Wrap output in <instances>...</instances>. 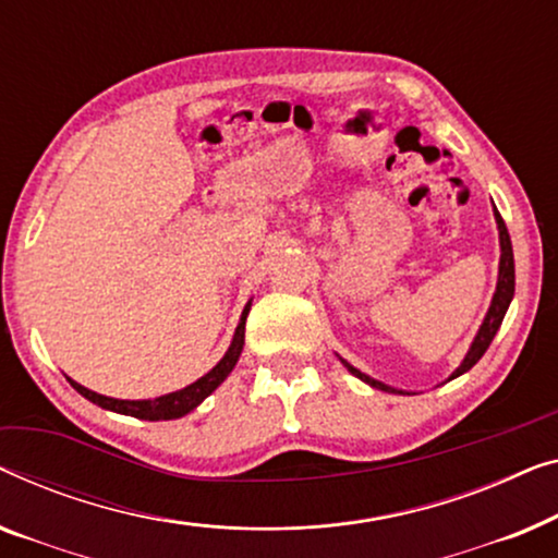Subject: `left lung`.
I'll return each mask as SVG.
<instances>
[{
  "mask_svg": "<svg viewBox=\"0 0 558 558\" xmlns=\"http://www.w3.org/2000/svg\"><path fill=\"white\" fill-rule=\"evenodd\" d=\"M493 217H496V225H498V242H500V263H498V282H496V293H493L490 308H488V313H485L483 324H481V328H477V333H475L473 343H470V349H468L465 359H462V361H460V366L454 368V372L450 374V379H458L460 374L470 372V368H473V366L477 364V361H481V356L485 354V351H488L490 341H493V336L498 333L500 324H504L506 311H508V305H511V301H513V293H515V265H513V245H511V234H508L504 217L498 215V209H496V207H493ZM339 359H341V356H339ZM341 364L347 366L351 374L359 376L361 381H366L368 387L381 389V391H391V395H407V391H402V389H395V387H389V384L376 381V379H372V376H368V374L359 372V368H356V366H351L347 359H341ZM450 379H447V381H450Z\"/></svg>",
  "mask_w": 558,
  "mask_h": 558,
  "instance_id": "1",
  "label": "left lung"
}]
</instances>
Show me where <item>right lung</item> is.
<instances>
[{
	"label": "right lung",
	"instance_id": "right-lung-1",
	"mask_svg": "<svg viewBox=\"0 0 558 558\" xmlns=\"http://www.w3.org/2000/svg\"><path fill=\"white\" fill-rule=\"evenodd\" d=\"M250 305H253V301H247L245 308H242L240 324H238V328H234L232 343H230V349L225 351V356L219 359L207 374L199 376V379L194 384H190V387H184L179 391H169V395H161L156 399H116V397L98 395V391L83 387V384H77L73 379H68V381L73 384V389L81 391V395L88 399V402L104 407V410H108V412L129 414V417L148 420V422L184 417V414L197 410L204 399H207L211 391H215L219 384H222L227 376H230L234 364H238V359L242 354V347H245V320H247Z\"/></svg>",
	"mask_w": 558,
	"mask_h": 558
}]
</instances>
